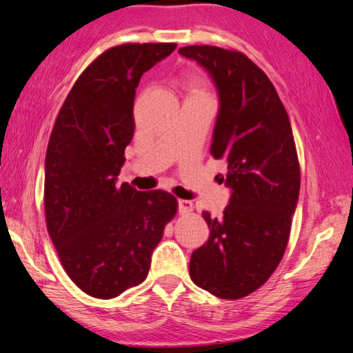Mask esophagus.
<instances>
[{
  "label": "esophagus",
  "instance_id": "obj_1",
  "mask_svg": "<svg viewBox=\"0 0 353 353\" xmlns=\"http://www.w3.org/2000/svg\"><path fill=\"white\" fill-rule=\"evenodd\" d=\"M179 214H188L193 210V203L187 201V199H179Z\"/></svg>",
  "mask_w": 353,
  "mask_h": 353
}]
</instances>
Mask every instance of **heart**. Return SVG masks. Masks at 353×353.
<instances>
[{"mask_svg":"<svg viewBox=\"0 0 353 353\" xmlns=\"http://www.w3.org/2000/svg\"><path fill=\"white\" fill-rule=\"evenodd\" d=\"M190 90H192V94H199L198 92H201V83L198 82L190 83Z\"/></svg>","mask_w":353,"mask_h":353,"instance_id":"b5f03b06","label":"heart"}]
</instances>
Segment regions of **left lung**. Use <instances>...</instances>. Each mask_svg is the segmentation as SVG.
<instances>
[{
  "label": "left lung",
  "mask_w": 353,
  "mask_h": 353,
  "mask_svg": "<svg viewBox=\"0 0 353 353\" xmlns=\"http://www.w3.org/2000/svg\"><path fill=\"white\" fill-rule=\"evenodd\" d=\"M179 54L206 68L217 87L210 155L227 163L231 188L222 219L203 212L210 233L192 254L190 277L214 296L239 299L271 277L290 238L301 182L290 119L270 77L243 52L187 46Z\"/></svg>",
  "instance_id": "left-lung-1"
}]
</instances>
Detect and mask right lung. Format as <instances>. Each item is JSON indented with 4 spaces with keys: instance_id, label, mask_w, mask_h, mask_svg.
<instances>
[{
    "instance_id": "right-lung-1",
    "label": "right lung",
    "mask_w": 353,
    "mask_h": 353,
    "mask_svg": "<svg viewBox=\"0 0 353 353\" xmlns=\"http://www.w3.org/2000/svg\"><path fill=\"white\" fill-rule=\"evenodd\" d=\"M174 42L110 47L77 77L46 154L47 231L63 270L82 292L110 299L147 277L152 252L177 212L163 190L138 192L117 176L134 134L139 79Z\"/></svg>"
}]
</instances>
